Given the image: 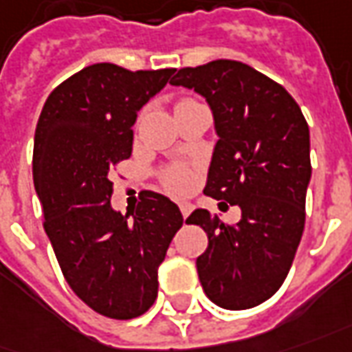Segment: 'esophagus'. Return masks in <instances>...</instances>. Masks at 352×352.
<instances>
[{
  "label": "esophagus",
  "mask_w": 352,
  "mask_h": 352,
  "mask_svg": "<svg viewBox=\"0 0 352 352\" xmlns=\"http://www.w3.org/2000/svg\"><path fill=\"white\" fill-rule=\"evenodd\" d=\"M179 210H181V214H183V217H186L188 214H190V210H192V206L188 204V202H179Z\"/></svg>",
  "instance_id": "obj_1"
}]
</instances>
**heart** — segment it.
<instances>
[{
	"label": "heart",
	"instance_id": "heart-1",
	"mask_svg": "<svg viewBox=\"0 0 352 352\" xmlns=\"http://www.w3.org/2000/svg\"><path fill=\"white\" fill-rule=\"evenodd\" d=\"M188 100H183V102H179V104H185ZM162 181H164V185H166L167 190H171V192H175V195H181V192H185L188 190V186L192 183V175H190V171L183 166H171L164 169V173H162Z\"/></svg>",
	"mask_w": 352,
	"mask_h": 352
}]
</instances>
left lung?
<instances>
[{"label":"left lung","mask_w":352,"mask_h":352,"mask_svg":"<svg viewBox=\"0 0 352 352\" xmlns=\"http://www.w3.org/2000/svg\"><path fill=\"white\" fill-rule=\"evenodd\" d=\"M171 85L204 96L214 113L219 140L204 195L241 208L236 226L202 208L186 217L208 235L196 258L202 289L227 310L258 307L283 285L305 231L307 119L283 86L241 61L179 69Z\"/></svg>","instance_id":"obj_1"}]
</instances>
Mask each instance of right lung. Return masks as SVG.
Instances as JSON below:
<instances>
[{
  "mask_svg": "<svg viewBox=\"0 0 352 352\" xmlns=\"http://www.w3.org/2000/svg\"><path fill=\"white\" fill-rule=\"evenodd\" d=\"M173 71L85 67L47 96L36 125L32 175L45 233L75 295L113 320L154 305L157 267L183 226L175 202L152 190L126 216L109 200V173L133 152L136 113Z\"/></svg>",
  "mask_w": 352,
  "mask_h": 352,
  "instance_id": "right-lung-1",
  "label": "right lung"
}]
</instances>
